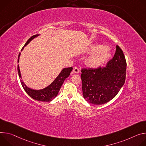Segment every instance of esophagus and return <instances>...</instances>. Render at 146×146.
<instances>
[{
	"instance_id": "esophagus-1",
	"label": "esophagus",
	"mask_w": 146,
	"mask_h": 146,
	"mask_svg": "<svg viewBox=\"0 0 146 146\" xmlns=\"http://www.w3.org/2000/svg\"><path fill=\"white\" fill-rule=\"evenodd\" d=\"M73 72H74V73L78 74V73L79 72V69H78L77 67H75V68H74V70H73Z\"/></svg>"
}]
</instances>
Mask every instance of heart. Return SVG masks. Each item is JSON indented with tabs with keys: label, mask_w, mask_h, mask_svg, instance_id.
<instances>
[{
	"label": "heart",
	"mask_w": 146,
	"mask_h": 146,
	"mask_svg": "<svg viewBox=\"0 0 146 146\" xmlns=\"http://www.w3.org/2000/svg\"><path fill=\"white\" fill-rule=\"evenodd\" d=\"M88 53L92 55L86 59V64L93 69L103 66L111 56V52L108 47L101 44L92 46L88 48Z\"/></svg>",
	"instance_id": "1"
}]
</instances>
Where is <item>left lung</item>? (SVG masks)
<instances>
[{"label":"left lung","mask_w":146,"mask_h":146,"mask_svg":"<svg viewBox=\"0 0 146 146\" xmlns=\"http://www.w3.org/2000/svg\"><path fill=\"white\" fill-rule=\"evenodd\" d=\"M126 70L124 54L117 45L114 57L106 67L82 70L84 98L89 103L96 105L108 102L115 98L124 85Z\"/></svg>","instance_id":"left-lung-1"}]
</instances>
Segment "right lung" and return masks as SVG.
Listing matches in <instances>:
<instances>
[{
	"label": "right lung",
	"instance_id": "obj_1",
	"mask_svg": "<svg viewBox=\"0 0 146 146\" xmlns=\"http://www.w3.org/2000/svg\"><path fill=\"white\" fill-rule=\"evenodd\" d=\"M39 34L31 36L26 42L24 47L22 48L21 51L23 50L24 48V47L26 46L32 40H33L36 37L38 36ZM21 55V53H19V57H18V62H19L20 61V57ZM72 67H68V68H63L60 73L58 74V75L56 77V78L53 80V81L47 87L39 89V90H36L31 89L29 87H28L25 83L24 82L23 80L21 79V84L24 89V90L26 92V93L34 100H36L37 101L40 102H51L53 99H54L57 96L58 92L64 83V81L67 78H68L71 73V72L72 70ZM17 70L19 72V77L22 79L21 74L20 70L19 65L18 64V67Z\"/></svg>",
	"mask_w": 146,
	"mask_h": 146
}]
</instances>
